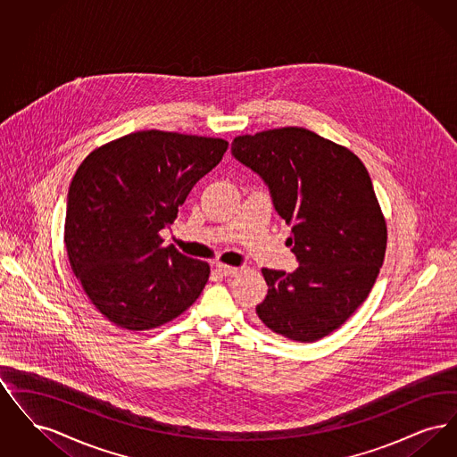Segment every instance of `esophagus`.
Masks as SVG:
<instances>
[{
	"label": "esophagus",
	"mask_w": 457,
	"mask_h": 457,
	"mask_svg": "<svg viewBox=\"0 0 457 457\" xmlns=\"http://www.w3.org/2000/svg\"><path fill=\"white\" fill-rule=\"evenodd\" d=\"M216 270L220 276H235L238 272V267L233 265H226V263H216Z\"/></svg>",
	"instance_id": "obj_1"
}]
</instances>
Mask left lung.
<instances>
[{
	"instance_id": "obj_1",
	"label": "left lung",
	"mask_w": 457,
	"mask_h": 457,
	"mask_svg": "<svg viewBox=\"0 0 457 457\" xmlns=\"http://www.w3.org/2000/svg\"><path fill=\"white\" fill-rule=\"evenodd\" d=\"M233 155L261 174L291 226L295 272L262 269L269 286L257 304L262 324L298 343L343 326L377 281L387 224L361 159L300 127L239 135Z\"/></svg>"
}]
</instances>
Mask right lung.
<instances>
[{"instance_id":"right-lung-1","label":"right lung","mask_w":457,"mask_h":457,"mask_svg":"<svg viewBox=\"0 0 457 457\" xmlns=\"http://www.w3.org/2000/svg\"><path fill=\"white\" fill-rule=\"evenodd\" d=\"M228 145L224 138L135 131L94 149L79 166L68 190L66 255L111 324L149 330L195 303L211 265L162 246L161 229L173 224Z\"/></svg>"}]
</instances>
